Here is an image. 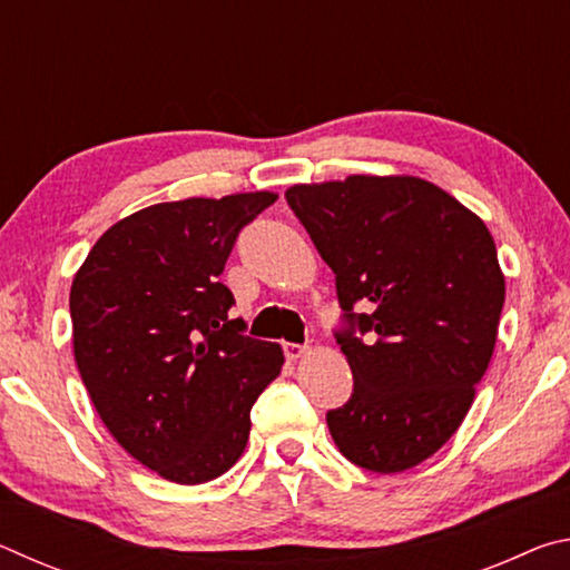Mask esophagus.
<instances>
[{"label":"esophagus","mask_w":570,"mask_h":570,"mask_svg":"<svg viewBox=\"0 0 570 570\" xmlns=\"http://www.w3.org/2000/svg\"><path fill=\"white\" fill-rule=\"evenodd\" d=\"M306 346L304 344H292V342H286L284 344V356L288 362H296V360H302V356H306Z\"/></svg>","instance_id":"1"}]
</instances>
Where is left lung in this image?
<instances>
[{"instance_id": "obj_1", "label": "left lung", "mask_w": 570, "mask_h": 570, "mask_svg": "<svg viewBox=\"0 0 570 570\" xmlns=\"http://www.w3.org/2000/svg\"><path fill=\"white\" fill-rule=\"evenodd\" d=\"M286 204L336 278L334 336L354 377L326 412L336 448L372 472L420 465L455 435L495 350L505 278L493 236L412 176L294 186Z\"/></svg>"}]
</instances>
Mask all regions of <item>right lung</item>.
I'll return each instance as SVG.
<instances>
[{"label": "right lung", "instance_id": "1", "mask_svg": "<svg viewBox=\"0 0 570 570\" xmlns=\"http://www.w3.org/2000/svg\"><path fill=\"white\" fill-rule=\"evenodd\" d=\"M274 200L258 190L148 206L105 230L75 274L82 384L110 435L170 482L224 475L282 372V346L244 334L218 282L240 230Z\"/></svg>", "mask_w": 570, "mask_h": 570}]
</instances>
